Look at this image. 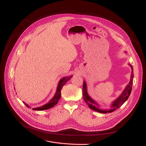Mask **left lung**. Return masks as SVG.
Wrapping results in <instances>:
<instances>
[{
  "label": "left lung",
  "instance_id": "left-lung-1",
  "mask_svg": "<svg viewBox=\"0 0 146 146\" xmlns=\"http://www.w3.org/2000/svg\"><path fill=\"white\" fill-rule=\"evenodd\" d=\"M131 68V79L130 81L129 82L128 84L125 87V89H124L122 94L120 95V96L115 100V101L112 102L111 106V109L109 110H102L99 109L98 108V105L95 102L94 100L89 95L87 94V86L86 81H84L83 82V86H82V95H83V98L85 102L88 105L89 107L92 110L99 112L100 113H108V112H112L114 111L115 110L119 109V108L123 104L126 102L129 96L131 94V91L132 89V85H133V79L134 77V74H133V69L132 67V65L131 64H129Z\"/></svg>",
  "mask_w": 146,
  "mask_h": 146
}]
</instances>
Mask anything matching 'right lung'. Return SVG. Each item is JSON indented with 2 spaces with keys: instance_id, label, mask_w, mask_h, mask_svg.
Returning a JSON list of instances; mask_svg holds the SVG:
<instances>
[{
  "instance_id": "1",
  "label": "right lung",
  "mask_w": 146,
  "mask_h": 146,
  "mask_svg": "<svg viewBox=\"0 0 146 146\" xmlns=\"http://www.w3.org/2000/svg\"><path fill=\"white\" fill-rule=\"evenodd\" d=\"M72 77V76H68V77H64L62 79V80H60L59 84H58L57 88V90H56V93L54 95V96L50 100L49 103H48L46 105L41 106V107H38V108H33V110H37V111H42V110H48L49 108H51L52 107H53L54 105H56V104L57 103L58 101L59 100L60 97H61V90L62 89V87L65 85V83L67 82ZM26 106L27 108H30L28 105H27L26 103H25L24 102H23Z\"/></svg>"
}]
</instances>
